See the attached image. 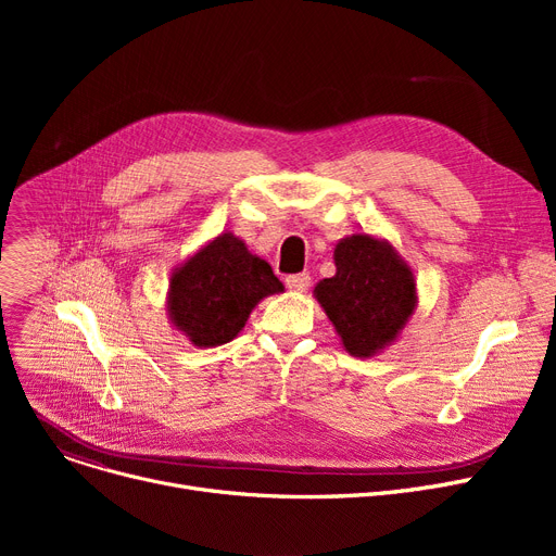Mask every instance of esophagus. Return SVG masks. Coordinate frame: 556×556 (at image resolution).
I'll return each instance as SVG.
<instances>
[{"mask_svg": "<svg viewBox=\"0 0 556 556\" xmlns=\"http://www.w3.org/2000/svg\"><path fill=\"white\" fill-rule=\"evenodd\" d=\"M286 286L290 290H295V293H304V290H308V286H311V277H308V273L290 275V277H286Z\"/></svg>", "mask_w": 556, "mask_h": 556, "instance_id": "esophagus-1", "label": "esophagus"}]
</instances>
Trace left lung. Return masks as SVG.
Masks as SVG:
<instances>
[{
  "label": "left lung",
  "instance_id": "left-lung-1",
  "mask_svg": "<svg viewBox=\"0 0 556 556\" xmlns=\"http://www.w3.org/2000/svg\"><path fill=\"white\" fill-rule=\"evenodd\" d=\"M336 275L317 281L313 298L325 308L349 356L374 358L394 344L417 311V277L396 248L361 231L333 250Z\"/></svg>",
  "mask_w": 556,
  "mask_h": 556
}]
</instances>
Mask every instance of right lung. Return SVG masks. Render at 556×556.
Listing matches in <instances>:
<instances>
[{
  "label": "right lung",
  "instance_id": "add662e5",
  "mask_svg": "<svg viewBox=\"0 0 556 556\" xmlns=\"http://www.w3.org/2000/svg\"><path fill=\"white\" fill-rule=\"evenodd\" d=\"M277 293H283V283L270 263L225 229L173 268L166 293L168 323L193 346H218L243 331L261 300Z\"/></svg>",
  "mask_w": 556,
  "mask_h": 556
}]
</instances>
